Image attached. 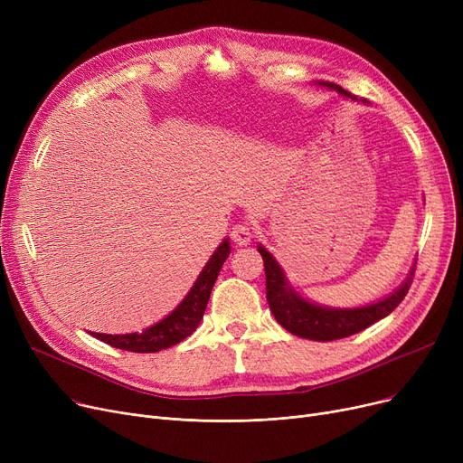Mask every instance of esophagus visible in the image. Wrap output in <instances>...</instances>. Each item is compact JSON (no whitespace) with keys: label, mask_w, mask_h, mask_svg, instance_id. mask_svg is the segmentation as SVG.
<instances>
[{"label":"esophagus","mask_w":463,"mask_h":463,"mask_svg":"<svg viewBox=\"0 0 463 463\" xmlns=\"http://www.w3.org/2000/svg\"><path fill=\"white\" fill-rule=\"evenodd\" d=\"M231 238L236 246H248L251 238H253V232H251V227L248 223H240V225H234L232 231H231Z\"/></svg>","instance_id":"obj_1"}]
</instances>
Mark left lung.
Returning a JSON list of instances; mask_svg holds the SVG:
<instances>
[{"mask_svg":"<svg viewBox=\"0 0 463 463\" xmlns=\"http://www.w3.org/2000/svg\"><path fill=\"white\" fill-rule=\"evenodd\" d=\"M325 86L337 90V93L351 97V99H356L354 95H351L342 86L332 82H325ZM257 250L264 260L266 300H269L270 311L274 313L276 321L290 334L306 339H315V342H332V339L349 337L356 332H362L364 328L372 326L379 319L386 317L388 313H392L402 304V300L409 293L412 276H415L417 270L415 264L396 293L377 304L353 309H328L304 300L293 287H288L283 270L279 269V264L274 260V257L262 246H259Z\"/></svg>","mask_w":463,"mask_h":463,"instance_id":"obj_1","label":"left lung"}]
</instances>
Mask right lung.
Here are the masks:
<instances>
[{
    "instance_id": "obj_1",
    "label": "right lung",
    "mask_w": 463,
    "mask_h": 463,
    "mask_svg": "<svg viewBox=\"0 0 463 463\" xmlns=\"http://www.w3.org/2000/svg\"><path fill=\"white\" fill-rule=\"evenodd\" d=\"M229 253H231V244L229 240H225L222 241V246L215 250V253L204 266V270L201 272L197 281H194L193 288L189 290V295L184 298V302L161 323L146 328L140 334L135 332V334L112 335V334L91 332V335L101 339V342H105L110 347L131 351V353H157L161 349H168L184 342L187 335H191L194 330H197L204 315L206 304L210 300L212 287Z\"/></svg>"
}]
</instances>
